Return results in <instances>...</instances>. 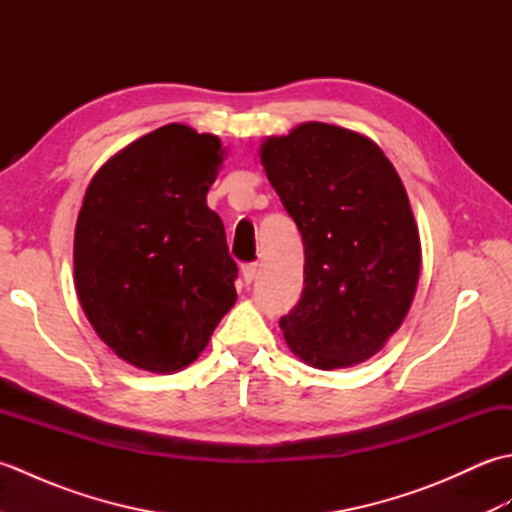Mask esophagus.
I'll list each match as a JSON object with an SVG mask.
<instances>
[{"label":"esophagus","instance_id":"34e87169","mask_svg":"<svg viewBox=\"0 0 512 512\" xmlns=\"http://www.w3.org/2000/svg\"><path fill=\"white\" fill-rule=\"evenodd\" d=\"M257 277V264H244L242 266V279L244 284H250Z\"/></svg>","mask_w":512,"mask_h":512}]
</instances>
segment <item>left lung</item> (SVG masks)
<instances>
[{
    "label": "left lung",
    "mask_w": 512,
    "mask_h": 512,
    "mask_svg": "<svg viewBox=\"0 0 512 512\" xmlns=\"http://www.w3.org/2000/svg\"><path fill=\"white\" fill-rule=\"evenodd\" d=\"M259 160L303 239V292L279 319L303 363L380 352L411 308L422 248L405 184L372 138L328 123L268 136Z\"/></svg>",
    "instance_id": "1"
}]
</instances>
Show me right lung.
<instances>
[{
    "instance_id": "1",
    "label": "right lung",
    "mask_w": 512,
    "mask_h": 512,
    "mask_svg": "<svg viewBox=\"0 0 512 512\" xmlns=\"http://www.w3.org/2000/svg\"><path fill=\"white\" fill-rule=\"evenodd\" d=\"M226 149L171 123L94 173L74 228V288L99 339L154 374L191 365L235 306L237 264L206 193Z\"/></svg>"
}]
</instances>
